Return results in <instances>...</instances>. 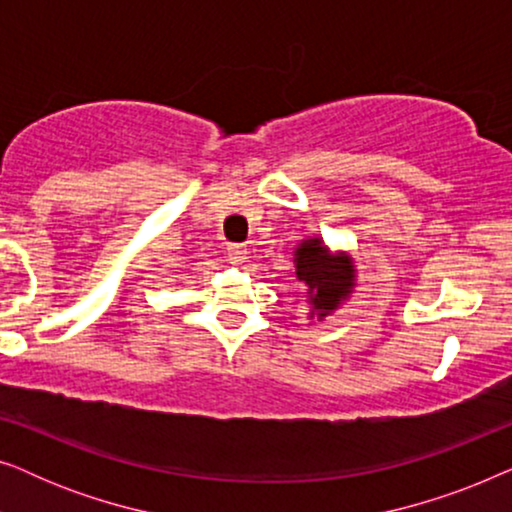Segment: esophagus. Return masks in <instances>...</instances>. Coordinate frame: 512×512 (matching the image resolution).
Here are the masks:
<instances>
[{
    "instance_id": "1",
    "label": "esophagus",
    "mask_w": 512,
    "mask_h": 512,
    "mask_svg": "<svg viewBox=\"0 0 512 512\" xmlns=\"http://www.w3.org/2000/svg\"><path fill=\"white\" fill-rule=\"evenodd\" d=\"M247 258V247L244 244H228V261L240 265Z\"/></svg>"
}]
</instances>
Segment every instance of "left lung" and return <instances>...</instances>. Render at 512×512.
Returning a JSON list of instances; mask_svg holds the SVG:
<instances>
[{
    "mask_svg": "<svg viewBox=\"0 0 512 512\" xmlns=\"http://www.w3.org/2000/svg\"><path fill=\"white\" fill-rule=\"evenodd\" d=\"M298 282L307 286V303L312 305L310 319L319 321L338 310L352 296L356 286V270L352 256L331 254L321 237H310L293 251Z\"/></svg>",
    "mask_w": 512,
    "mask_h": 512,
    "instance_id": "obj_1",
    "label": "left lung"
}]
</instances>
